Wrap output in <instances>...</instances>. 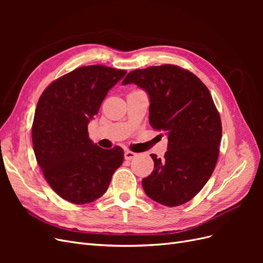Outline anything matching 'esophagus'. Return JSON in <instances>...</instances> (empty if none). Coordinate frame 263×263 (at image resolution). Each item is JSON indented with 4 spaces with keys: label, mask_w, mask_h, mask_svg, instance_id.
I'll list each match as a JSON object with an SVG mask.
<instances>
[{
    "label": "esophagus",
    "mask_w": 263,
    "mask_h": 263,
    "mask_svg": "<svg viewBox=\"0 0 263 263\" xmlns=\"http://www.w3.org/2000/svg\"><path fill=\"white\" fill-rule=\"evenodd\" d=\"M136 156H137V154L133 153V151H130V150H126L125 154H124V157H125L126 160H132V159H134Z\"/></svg>",
    "instance_id": "34e87169"
}]
</instances>
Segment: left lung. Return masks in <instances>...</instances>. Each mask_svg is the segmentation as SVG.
<instances>
[{"instance_id":"obj_1","label":"left lung","mask_w":263,"mask_h":263,"mask_svg":"<svg viewBox=\"0 0 263 263\" xmlns=\"http://www.w3.org/2000/svg\"><path fill=\"white\" fill-rule=\"evenodd\" d=\"M134 83L149 97V123L164 130V158L150 155L155 168L142 179L146 194L165 206L184 204L211 178L219 154L221 123L212 95L190 71L173 65L134 70L122 84Z\"/></svg>"}]
</instances>
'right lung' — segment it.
Instances as JSON below:
<instances>
[{"instance_id":"right-lung-1","label":"right lung","mask_w":263,"mask_h":263,"mask_svg":"<svg viewBox=\"0 0 263 263\" xmlns=\"http://www.w3.org/2000/svg\"><path fill=\"white\" fill-rule=\"evenodd\" d=\"M125 74V70L101 65L77 68L39 98L31 127L36 160L51 189L70 203L101 197L124 161L121 147L103 149L93 144L87 124Z\"/></svg>"}]
</instances>
